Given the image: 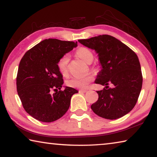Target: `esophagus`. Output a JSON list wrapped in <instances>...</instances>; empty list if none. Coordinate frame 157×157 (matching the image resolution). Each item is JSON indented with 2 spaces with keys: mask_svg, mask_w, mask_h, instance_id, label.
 <instances>
[{
  "mask_svg": "<svg viewBox=\"0 0 157 157\" xmlns=\"http://www.w3.org/2000/svg\"><path fill=\"white\" fill-rule=\"evenodd\" d=\"M78 92H83V93H85V92H87V90H79Z\"/></svg>",
  "mask_w": 157,
  "mask_h": 157,
  "instance_id": "1",
  "label": "esophagus"
}]
</instances>
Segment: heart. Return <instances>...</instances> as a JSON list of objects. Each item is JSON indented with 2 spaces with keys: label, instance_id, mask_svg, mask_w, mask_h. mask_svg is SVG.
<instances>
[{
  "label": "heart",
  "instance_id": "b5f03b06",
  "mask_svg": "<svg viewBox=\"0 0 157 157\" xmlns=\"http://www.w3.org/2000/svg\"><path fill=\"white\" fill-rule=\"evenodd\" d=\"M76 55L88 64H90L94 59L93 53L90 50L86 47H81L78 49H77L76 51ZM69 61V56L68 54L63 56L58 60L57 63V67L62 75H66L67 74ZM93 80L94 77L92 75H88L83 77H72L66 81V84L70 88L85 89Z\"/></svg>",
  "mask_w": 157,
  "mask_h": 157
}]
</instances>
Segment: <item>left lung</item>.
<instances>
[{
  "instance_id": "left-lung-1",
  "label": "left lung",
  "mask_w": 157,
  "mask_h": 157,
  "mask_svg": "<svg viewBox=\"0 0 157 157\" xmlns=\"http://www.w3.org/2000/svg\"><path fill=\"white\" fill-rule=\"evenodd\" d=\"M78 42L98 53L101 70L95 83L105 86L97 91L98 100L92 104L94 113L108 120H115L132 110L142 88L143 76L135 52L116 38L102 35ZM114 85L109 88L108 84Z\"/></svg>"
}]
</instances>
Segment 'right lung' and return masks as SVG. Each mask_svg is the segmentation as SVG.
Here are the masks:
<instances>
[{
    "label": "right lung",
    "mask_w": 157,
    "mask_h": 157,
    "mask_svg": "<svg viewBox=\"0 0 157 157\" xmlns=\"http://www.w3.org/2000/svg\"><path fill=\"white\" fill-rule=\"evenodd\" d=\"M76 46L77 42L44 40L28 50L21 60L17 92L24 109L35 119L56 121L69 109L71 96L78 91L70 87L61 90L64 82L57 63Z\"/></svg>",
    "instance_id": "1"
}]
</instances>
